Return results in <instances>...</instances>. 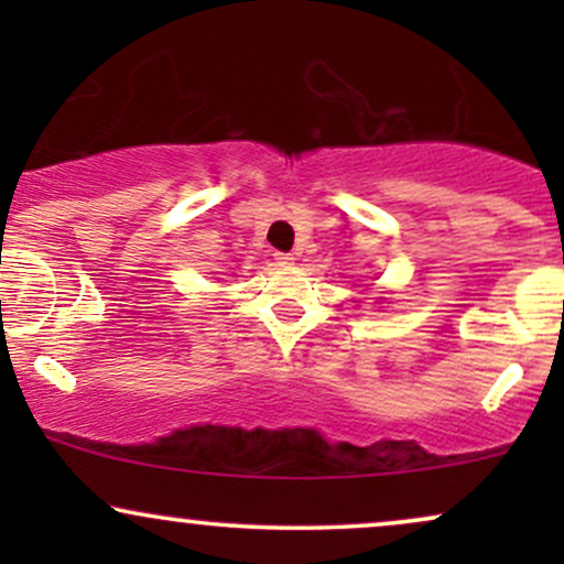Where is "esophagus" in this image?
I'll use <instances>...</instances> for the list:
<instances>
[{
	"mask_svg": "<svg viewBox=\"0 0 564 564\" xmlns=\"http://www.w3.org/2000/svg\"><path fill=\"white\" fill-rule=\"evenodd\" d=\"M275 262L281 264V268H289V264H294V257L286 254V251H275Z\"/></svg>",
	"mask_w": 564,
	"mask_h": 564,
	"instance_id": "obj_1",
	"label": "esophagus"
}]
</instances>
